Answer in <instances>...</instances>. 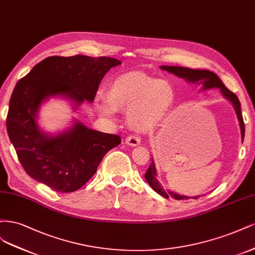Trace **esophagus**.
I'll list each match as a JSON object with an SVG mask.
<instances>
[{
    "mask_svg": "<svg viewBox=\"0 0 255 255\" xmlns=\"http://www.w3.org/2000/svg\"><path fill=\"white\" fill-rule=\"evenodd\" d=\"M125 142L129 146H137V145H139V143H141V138H139V136H137V135L131 134V135L127 136Z\"/></svg>",
    "mask_w": 255,
    "mask_h": 255,
    "instance_id": "1",
    "label": "esophagus"
}]
</instances>
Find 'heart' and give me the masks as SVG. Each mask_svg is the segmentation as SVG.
<instances>
[{
  "label": "heart",
  "instance_id": "heart-1",
  "mask_svg": "<svg viewBox=\"0 0 255 255\" xmlns=\"http://www.w3.org/2000/svg\"><path fill=\"white\" fill-rule=\"evenodd\" d=\"M175 100V92L166 80L141 72H129L112 79L106 98H97L96 108L110 117L116 110L129 109L130 125L147 130L165 119Z\"/></svg>",
  "mask_w": 255,
  "mask_h": 255
}]
</instances>
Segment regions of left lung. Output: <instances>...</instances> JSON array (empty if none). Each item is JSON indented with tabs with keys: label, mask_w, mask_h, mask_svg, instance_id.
Returning a JSON list of instances; mask_svg holds the SVG:
<instances>
[{
	"label": "left lung",
	"mask_w": 255,
	"mask_h": 255,
	"mask_svg": "<svg viewBox=\"0 0 255 255\" xmlns=\"http://www.w3.org/2000/svg\"><path fill=\"white\" fill-rule=\"evenodd\" d=\"M161 69L165 70L169 73L175 74V75L184 78L185 80L190 81V83H194V84H201L202 89L207 90V89H212V88H219L221 93L224 94V96L228 100L231 102L234 106L236 114L238 121H240V125H241V130H242V139L244 141L245 137V124H244V119L242 116V109H241V103L238 97L236 96V94H234L233 92L230 91V90L224 85L221 79L216 75L215 73H213L211 71L208 70H193L190 68H183V67H167V65H162ZM157 171H155V167H154V163L152 161V163L149 165V168L147 169V171L145 172V179L146 181L148 182V184L151 186V188L153 191L157 192L158 194H160L161 196L165 197V198H168L170 196L171 198L177 199V200H187L191 199V197H186V196H181L178 195L175 193L171 192H166L164 188L160 185V183L158 182L157 178ZM193 199H197V197H192Z\"/></svg>",
	"instance_id": "obj_1"
}]
</instances>
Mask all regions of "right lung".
I'll return each instance as SVG.
<instances>
[{
    "label": "right lung",
    "instance_id": "right-lung-1",
    "mask_svg": "<svg viewBox=\"0 0 255 255\" xmlns=\"http://www.w3.org/2000/svg\"><path fill=\"white\" fill-rule=\"evenodd\" d=\"M119 64L120 60L109 57L51 56L18 81L6 127L29 177L55 192H75L95 174L104 155L121 144L120 135L89 129L80 123L56 136L41 132L36 124L39 107L50 96L64 95L77 105L92 103L105 74Z\"/></svg>",
    "mask_w": 255,
    "mask_h": 255
}]
</instances>
